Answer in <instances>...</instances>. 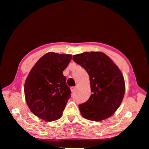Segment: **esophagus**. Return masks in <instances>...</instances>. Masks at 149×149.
<instances>
[{
  "mask_svg": "<svg viewBox=\"0 0 149 149\" xmlns=\"http://www.w3.org/2000/svg\"><path fill=\"white\" fill-rule=\"evenodd\" d=\"M71 91L72 92H74L75 90H76V87H71Z\"/></svg>",
  "mask_w": 149,
  "mask_h": 149,
  "instance_id": "obj_1",
  "label": "esophagus"
}]
</instances>
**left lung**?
<instances>
[{
  "instance_id": "8db88e82",
  "label": "left lung",
  "mask_w": 149,
  "mask_h": 149,
  "mask_svg": "<svg viewBox=\"0 0 149 149\" xmlns=\"http://www.w3.org/2000/svg\"><path fill=\"white\" fill-rule=\"evenodd\" d=\"M74 62L89 75L92 94L79 105L82 116L91 121L106 119L114 114L123 99L125 84L120 70L111 59L101 52H91L73 56Z\"/></svg>"
}]
</instances>
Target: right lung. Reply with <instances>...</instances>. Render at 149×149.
Segmentation results:
<instances>
[{"label":"right lung","instance_id":"right-lung-1","mask_svg":"<svg viewBox=\"0 0 149 149\" xmlns=\"http://www.w3.org/2000/svg\"><path fill=\"white\" fill-rule=\"evenodd\" d=\"M72 56L48 52L33 66L24 84L25 99L28 107L38 117L53 121L62 116L71 96L63 71Z\"/></svg>","mask_w":149,"mask_h":149}]
</instances>
